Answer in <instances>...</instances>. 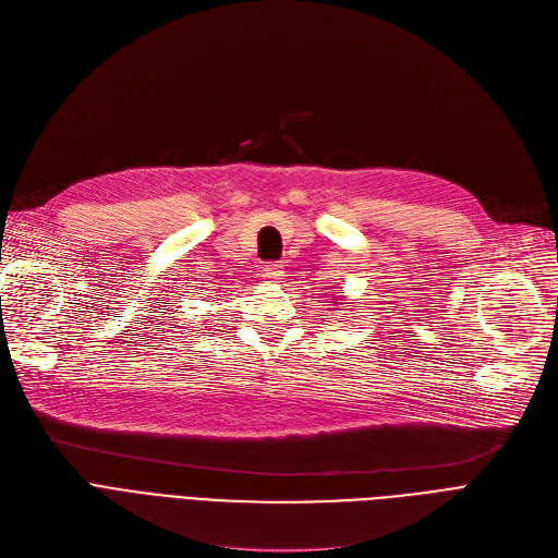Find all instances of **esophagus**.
<instances>
[{"instance_id": "obj_1", "label": "esophagus", "mask_w": 558, "mask_h": 558, "mask_svg": "<svg viewBox=\"0 0 558 558\" xmlns=\"http://www.w3.org/2000/svg\"><path fill=\"white\" fill-rule=\"evenodd\" d=\"M282 276H284V267H282V264H264L262 278H267V280H271V282H278V280H282Z\"/></svg>"}]
</instances>
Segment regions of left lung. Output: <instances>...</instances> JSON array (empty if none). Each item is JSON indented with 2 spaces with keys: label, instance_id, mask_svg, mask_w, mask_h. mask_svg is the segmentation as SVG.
Returning a JSON list of instances; mask_svg holds the SVG:
<instances>
[{
  "label": "left lung",
  "instance_id": "left-lung-1",
  "mask_svg": "<svg viewBox=\"0 0 558 558\" xmlns=\"http://www.w3.org/2000/svg\"><path fill=\"white\" fill-rule=\"evenodd\" d=\"M339 294H343V291H339ZM337 303H341V299H335V305H337ZM335 310H337V307H335Z\"/></svg>",
  "mask_w": 558,
  "mask_h": 558
}]
</instances>
